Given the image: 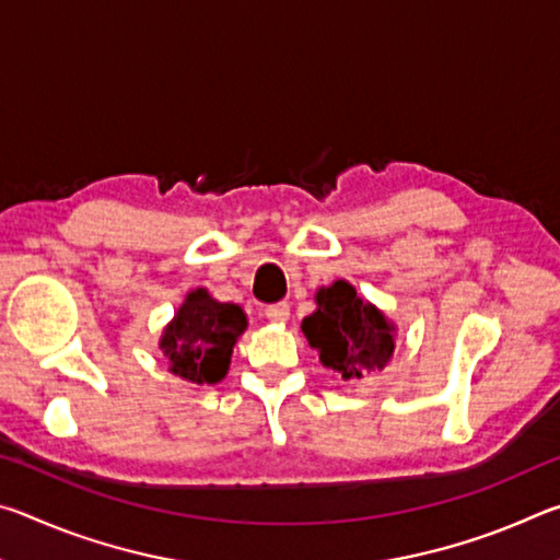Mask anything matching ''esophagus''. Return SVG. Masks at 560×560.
Masks as SVG:
<instances>
[{
  "mask_svg": "<svg viewBox=\"0 0 560 560\" xmlns=\"http://www.w3.org/2000/svg\"><path fill=\"white\" fill-rule=\"evenodd\" d=\"M264 314H267L271 324H287L289 316H291V308H289L287 301H281V303H271V306H267Z\"/></svg>",
  "mask_w": 560,
  "mask_h": 560,
  "instance_id": "esophagus-1",
  "label": "esophagus"
}]
</instances>
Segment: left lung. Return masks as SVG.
<instances>
[{
	"instance_id": "8db88e82",
	"label": "left lung",
	"mask_w": 560,
	"mask_h": 560,
	"mask_svg": "<svg viewBox=\"0 0 560 560\" xmlns=\"http://www.w3.org/2000/svg\"><path fill=\"white\" fill-rule=\"evenodd\" d=\"M301 330L320 363L343 381L383 371L395 353L397 326L346 279L316 291V311L301 320Z\"/></svg>"
}]
</instances>
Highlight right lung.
<instances>
[{"label":"right lung","instance_id":"add662e5","mask_svg":"<svg viewBox=\"0 0 560 560\" xmlns=\"http://www.w3.org/2000/svg\"><path fill=\"white\" fill-rule=\"evenodd\" d=\"M249 326L240 303L217 301L207 289L187 291L163 328L160 350L167 371L195 385H217L226 377L232 348Z\"/></svg>","mask_w":560,"mask_h":560}]
</instances>
